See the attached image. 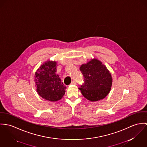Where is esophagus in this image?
<instances>
[{
    "label": "esophagus",
    "mask_w": 147,
    "mask_h": 147,
    "mask_svg": "<svg viewBox=\"0 0 147 147\" xmlns=\"http://www.w3.org/2000/svg\"><path fill=\"white\" fill-rule=\"evenodd\" d=\"M76 84V81L71 82V84Z\"/></svg>",
    "instance_id": "obj_1"
}]
</instances>
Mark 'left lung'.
Listing matches in <instances>:
<instances>
[{"instance_id": "8db88e82", "label": "left lung", "mask_w": 147, "mask_h": 147, "mask_svg": "<svg viewBox=\"0 0 147 147\" xmlns=\"http://www.w3.org/2000/svg\"><path fill=\"white\" fill-rule=\"evenodd\" d=\"M80 70L84 77V83L79 88L83 96L91 101L105 98L112 84L111 74L105 65L94 59L82 64Z\"/></svg>"}]
</instances>
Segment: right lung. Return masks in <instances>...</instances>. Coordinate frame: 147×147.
I'll return each instance as SVG.
<instances>
[{"mask_svg":"<svg viewBox=\"0 0 147 147\" xmlns=\"http://www.w3.org/2000/svg\"><path fill=\"white\" fill-rule=\"evenodd\" d=\"M57 63L48 61L37 70L35 74V86L38 94L51 101H56L63 97L66 86L56 74Z\"/></svg>","mask_w":147,"mask_h":147,"instance_id":"add662e5","label":"right lung"}]
</instances>
